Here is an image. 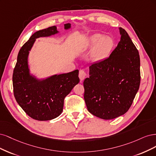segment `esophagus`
<instances>
[{
	"mask_svg": "<svg viewBox=\"0 0 156 156\" xmlns=\"http://www.w3.org/2000/svg\"><path fill=\"white\" fill-rule=\"evenodd\" d=\"M78 76H79L80 80H81V81L83 80L85 78V77H86V73H85V71H84L83 69H80V70Z\"/></svg>",
	"mask_w": 156,
	"mask_h": 156,
	"instance_id": "1",
	"label": "esophagus"
}]
</instances>
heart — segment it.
<instances>
[{
  "label": "heart",
  "mask_w": 156,
  "mask_h": 156,
  "mask_svg": "<svg viewBox=\"0 0 156 156\" xmlns=\"http://www.w3.org/2000/svg\"><path fill=\"white\" fill-rule=\"evenodd\" d=\"M100 37L101 35L95 34L90 37L87 41V45L90 47L95 44L92 50L91 55L93 59L97 61L106 58L111 53L114 44L112 38L107 36Z\"/></svg>",
  "instance_id": "heart-1"
}]
</instances>
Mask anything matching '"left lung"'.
<instances>
[{"label":"left lung","instance_id":"1","mask_svg":"<svg viewBox=\"0 0 156 156\" xmlns=\"http://www.w3.org/2000/svg\"><path fill=\"white\" fill-rule=\"evenodd\" d=\"M120 41L109 58L89 66L83 81L84 100L88 111L105 120L126 113L140 85V57L124 29L119 28Z\"/></svg>","mask_w":156,"mask_h":156}]
</instances>
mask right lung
<instances>
[{"mask_svg": "<svg viewBox=\"0 0 156 156\" xmlns=\"http://www.w3.org/2000/svg\"><path fill=\"white\" fill-rule=\"evenodd\" d=\"M71 27L69 23L65 28ZM58 32L55 26L35 32L20 49L13 69V94L17 102L29 117L37 120H48L62 113L64 99L80 82L78 70L55 75L38 82L29 75L28 55L36 38Z\"/></svg>", "mask_w": 156, "mask_h": 156, "instance_id": "right-lung-1", "label": "right lung"}]
</instances>
